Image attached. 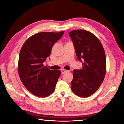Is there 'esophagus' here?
Segmentation results:
<instances>
[{"instance_id": "esophagus-1", "label": "esophagus", "mask_w": 124, "mask_h": 124, "mask_svg": "<svg viewBox=\"0 0 124 124\" xmlns=\"http://www.w3.org/2000/svg\"><path fill=\"white\" fill-rule=\"evenodd\" d=\"M68 72H69V71L67 70H65V69H62L61 70V73L62 74H64L65 73H67Z\"/></svg>"}]
</instances>
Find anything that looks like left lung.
<instances>
[{"label": "left lung", "instance_id": "left-lung-1", "mask_svg": "<svg viewBox=\"0 0 124 124\" xmlns=\"http://www.w3.org/2000/svg\"><path fill=\"white\" fill-rule=\"evenodd\" d=\"M78 60L83 62V68L73 71L72 91L77 96L86 97L99 88L106 73V57L99 39L84 30L69 32Z\"/></svg>", "mask_w": 124, "mask_h": 124}]
</instances>
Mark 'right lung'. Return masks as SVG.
<instances>
[{"label":"right lung","instance_id":"obj_1","mask_svg":"<svg viewBox=\"0 0 124 124\" xmlns=\"http://www.w3.org/2000/svg\"><path fill=\"white\" fill-rule=\"evenodd\" d=\"M64 32H41L31 36L20 52L18 72L22 84L35 95L45 97L53 93L60 70H49L43 63Z\"/></svg>","mask_w":124,"mask_h":124}]
</instances>
